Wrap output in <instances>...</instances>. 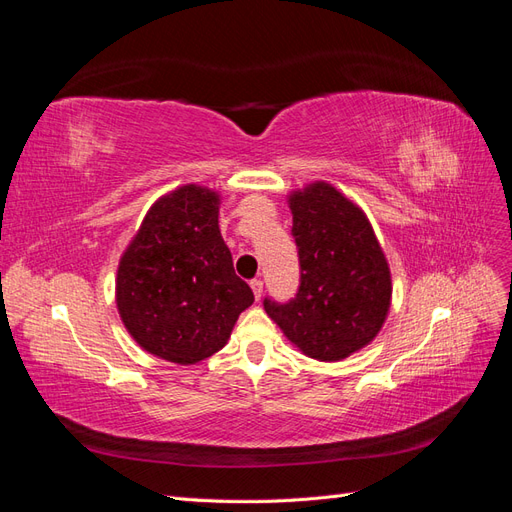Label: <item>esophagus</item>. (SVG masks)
<instances>
[{
  "instance_id": "esophagus-1",
  "label": "esophagus",
  "mask_w": 512,
  "mask_h": 512,
  "mask_svg": "<svg viewBox=\"0 0 512 512\" xmlns=\"http://www.w3.org/2000/svg\"><path fill=\"white\" fill-rule=\"evenodd\" d=\"M250 286H252V292H254V297H256V301L262 297V280H252L250 282Z\"/></svg>"
}]
</instances>
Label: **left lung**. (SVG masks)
I'll return each mask as SVG.
<instances>
[{"mask_svg": "<svg viewBox=\"0 0 512 512\" xmlns=\"http://www.w3.org/2000/svg\"><path fill=\"white\" fill-rule=\"evenodd\" d=\"M288 205L301 284L288 303L265 299V312L309 359L342 361L382 329L389 262L367 215L331 183L292 192Z\"/></svg>", "mask_w": 512, "mask_h": 512, "instance_id": "obj_1", "label": "left lung"}]
</instances>
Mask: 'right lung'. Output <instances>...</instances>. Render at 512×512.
<instances>
[{"mask_svg":"<svg viewBox=\"0 0 512 512\" xmlns=\"http://www.w3.org/2000/svg\"><path fill=\"white\" fill-rule=\"evenodd\" d=\"M218 215V192L181 185L153 203L119 260V316L134 342L164 361L194 365L215 354L254 303Z\"/></svg>","mask_w":512,"mask_h":512,"instance_id":"right-lung-1","label":"right lung"}]
</instances>
